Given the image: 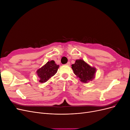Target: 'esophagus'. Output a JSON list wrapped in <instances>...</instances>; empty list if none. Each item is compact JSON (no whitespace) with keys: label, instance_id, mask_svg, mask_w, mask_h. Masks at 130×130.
I'll return each mask as SVG.
<instances>
[{"label":"esophagus","instance_id":"esophagus-1","mask_svg":"<svg viewBox=\"0 0 130 130\" xmlns=\"http://www.w3.org/2000/svg\"><path fill=\"white\" fill-rule=\"evenodd\" d=\"M66 65H67V66H70V62H67V63L66 64Z\"/></svg>","mask_w":130,"mask_h":130}]
</instances>
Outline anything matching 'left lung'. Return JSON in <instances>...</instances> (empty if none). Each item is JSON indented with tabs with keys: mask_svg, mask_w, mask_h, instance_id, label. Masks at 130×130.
Returning a JSON list of instances; mask_svg holds the SVG:
<instances>
[{
	"mask_svg": "<svg viewBox=\"0 0 130 130\" xmlns=\"http://www.w3.org/2000/svg\"><path fill=\"white\" fill-rule=\"evenodd\" d=\"M74 74L80 78L81 81L87 83L92 81L95 75L96 69L92 67L84 60H77L74 64L72 65Z\"/></svg>",
	"mask_w": 130,
	"mask_h": 130,
	"instance_id": "8db88e82",
	"label": "left lung"
}]
</instances>
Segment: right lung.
<instances>
[{
    "instance_id": "right-lung-1",
    "label": "right lung",
    "mask_w": 130,
    "mask_h": 130,
    "mask_svg": "<svg viewBox=\"0 0 130 130\" xmlns=\"http://www.w3.org/2000/svg\"><path fill=\"white\" fill-rule=\"evenodd\" d=\"M59 66L57 65L54 61H49L39 69L37 71V74L40 78L41 83H44L46 82L49 78L54 76L57 73Z\"/></svg>"
}]
</instances>
